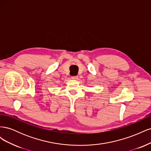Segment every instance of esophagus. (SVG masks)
<instances>
[{
    "label": "esophagus",
    "instance_id": "1",
    "mask_svg": "<svg viewBox=\"0 0 151 151\" xmlns=\"http://www.w3.org/2000/svg\"><path fill=\"white\" fill-rule=\"evenodd\" d=\"M72 79H73V80H77V79H78V77H77V76H72Z\"/></svg>",
    "mask_w": 151,
    "mask_h": 151
}]
</instances>
